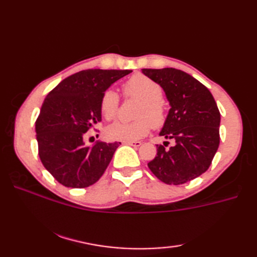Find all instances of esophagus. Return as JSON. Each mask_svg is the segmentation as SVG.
I'll return each instance as SVG.
<instances>
[{
    "label": "esophagus",
    "mask_w": 257,
    "mask_h": 257,
    "mask_svg": "<svg viewBox=\"0 0 257 257\" xmlns=\"http://www.w3.org/2000/svg\"><path fill=\"white\" fill-rule=\"evenodd\" d=\"M124 145L134 146V147H140L141 146V141H124Z\"/></svg>",
    "instance_id": "34e87169"
}]
</instances>
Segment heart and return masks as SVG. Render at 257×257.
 Here are the masks:
<instances>
[{
  "mask_svg": "<svg viewBox=\"0 0 257 257\" xmlns=\"http://www.w3.org/2000/svg\"><path fill=\"white\" fill-rule=\"evenodd\" d=\"M124 98H134L140 101L134 114L137 118L132 122H116L106 129L108 138L112 140H138L150 132L151 125L160 129L166 123L167 109L162 101L161 86L143 74L132 76L122 85ZM120 98L116 91L108 88L102 92L99 109L101 116L108 121L116 119Z\"/></svg>",
  "mask_w": 257,
  "mask_h": 257,
  "instance_id": "obj_1",
  "label": "heart"
}]
</instances>
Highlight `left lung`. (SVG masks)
<instances>
[{
    "label": "left lung",
    "mask_w": 257,
    "mask_h": 257,
    "mask_svg": "<svg viewBox=\"0 0 257 257\" xmlns=\"http://www.w3.org/2000/svg\"><path fill=\"white\" fill-rule=\"evenodd\" d=\"M143 73L165 90L170 110L160 136L174 141L157 145L148 163L167 184H184L204 173L220 145L221 113L210 90L192 76L176 68H144Z\"/></svg>",
    "instance_id": "left-lung-1"
}]
</instances>
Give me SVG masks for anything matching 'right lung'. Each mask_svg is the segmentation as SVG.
Masks as SVG:
<instances>
[{"label": "right lung", "instance_id": "1", "mask_svg": "<svg viewBox=\"0 0 257 257\" xmlns=\"http://www.w3.org/2000/svg\"><path fill=\"white\" fill-rule=\"evenodd\" d=\"M129 69H86L48 92L35 121L38 156L57 182L84 189L96 183L120 143L84 145V136L101 121L102 92Z\"/></svg>", "mask_w": 257, "mask_h": 257}]
</instances>
